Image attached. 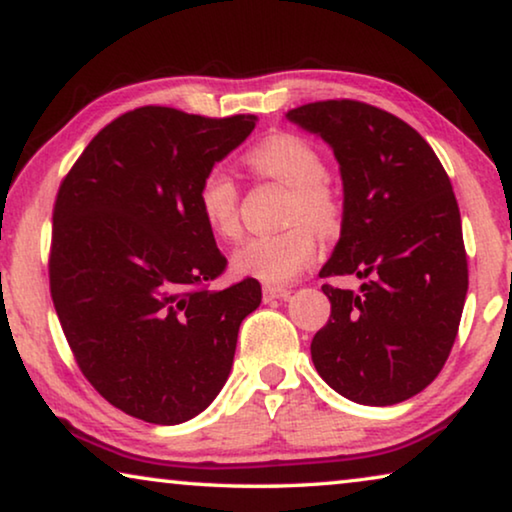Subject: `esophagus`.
<instances>
[{
    "mask_svg": "<svg viewBox=\"0 0 512 512\" xmlns=\"http://www.w3.org/2000/svg\"><path fill=\"white\" fill-rule=\"evenodd\" d=\"M291 295L288 288H281V286H263V300L265 302H272V300H284Z\"/></svg>",
    "mask_w": 512,
    "mask_h": 512,
    "instance_id": "obj_1",
    "label": "esophagus"
}]
</instances>
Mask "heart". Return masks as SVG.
<instances>
[{"instance_id": "b5f03b06", "label": "heart", "mask_w": 512, "mask_h": 512, "mask_svg": "<svg viewBox=\"0 0 512 512\" xmlns=\"http://www.w3.org/2000/svg\"><path fill=\"white\" fill-rule=\"evenodd\" d=\"M256 175L272 177L291 187L286 205L288 226L279 233L254 235L233 254V270L268 286L293 281L318 254V238L332 235L342 221V203L325 177V161L318 147L298 133H272L244 157ZM240 191L221 168L205 170L196 187V207L205 226L217 238L231 240L240 231Z\"/></svg>"}]
</instances>
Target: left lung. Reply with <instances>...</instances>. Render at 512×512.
I'll return each mask as SVG.
<instances>
[{
    "instance_id": "8db88e82",
    "label": "left lung",
    "mask_w": 512,
    "mask_h": 512,
    "mask_svg": "<svg viewBox=\"0 0 512 512\" xmlns=\"http://www.w3.org/2000/svg\"><path fill=\"white\" fill-rule=\"evenodd\" d=\"M286 117L332 147L344 182L342 235L321 277L365 279L360 293L321 286L332 309L311 360L351 402H404L446 365L469 288L453 184L416 129L369 103L316 101Z\"/></svg>"
}]
</instances>
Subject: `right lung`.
Masks as SVG:
<instances>
[{
  "mask_svg": "<svg viewBox=\"0 0 512 512\" xmlns=\"http://www.w3.org/2000/svg\"><path fill=\"white\" fill-rule=\"evenodd\" d=\"M256 120L129 110L59 184L53 305L80 372L133 418L180 425L205 411L231 374L240 323L261 305L251 277L207 288L228 261L196 207L198 180Z\"/></svg>",
  "mask_w": 512,
  "mask_h": 512,
  "instance_id": "right-lung-1",
  "label": "right lung"
}]
</instances>
